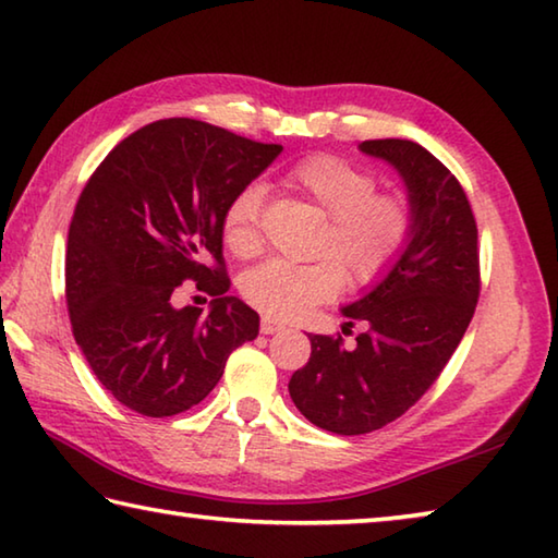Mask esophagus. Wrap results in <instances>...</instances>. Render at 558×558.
I'll return each mask as SVG.
<instances>
[{"instance_id": "34e87169", "label": "esophagus", "mask_w": 558, "mask_h": 558, "mask_svg": "<svg viewBox=\"0 0 558 558\" xmlns=\"http://www.w3.org/2000/svg\"><path fill=\"white\" fill-rule=\"evenodd\" d=\"M281 328H284V326H281L279 320H274V318H269V316H264V318H262V333H264V336L279 333Z\"/></svg>"}]
</instances>
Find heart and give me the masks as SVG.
Returning <instances> with one entry per match:
<instances>
[{"label":"heart","instance_id":"1","mask_svg":"<svg viewBox=\"0 0 558 558\" xmlns=\"http://www.w3.org/2000/svg\"><path fill=\"white\" fill-rule=\"evenodd\" d=\"M289 183L330 218L324 252L344 262L355 284L383 277L407 247L412 232L407 201L395 193H377L375 175L355 163L328 154L311 156L291 169ZM262 198L259 185H244L225 208L222 240L238 257H252L259 250ZM337 260L269 259L242 274L240 291L264 314L299 318L340 294L345 271Z\"/></svg>","mask_w":558,"mask_h":558}]
</instances>
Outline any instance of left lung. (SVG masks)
<instances>
[{"label":"left lung","mask_w":558,"mask_h":558,"mask_svg":"<svg viewBox=\"0 0 558 558\" xmlns=\"http://www.w3.org/2000/svg\"><path fill=\"white\" fill-rule=\"evenodd\" d=\"M360 151L402 175L412 232L392 267L340 308L343 333L365 326L355 345L308 336V363L289 379L299 412L340 436L377 432L422 399L456 353L481 294L477 228L456 175L409 140L363 142Z\"/></svg>","instance_id":"1"}]
</instances>
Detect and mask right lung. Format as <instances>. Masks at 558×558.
<instances>
[{"mask_svg": "<svg viewBox=\"0 0 558 558\" xmlns=\"http://www.w3.org/2000/svg\"><path fill=\"white\" fill-rule=\"evenodd\" d=\"M279 154L171 117L117 144L83 189L68 230V314L95 377L132 412L161 418L203 402L232 350L257 338V311L228 296L222 215ZM185 278L216 296L208 315L170 304Z\"/></svg>", "mask_w": 558, "mask_h": 558, "instance_id": "right-lung-1", "label": "right lung"}]
</instances>
